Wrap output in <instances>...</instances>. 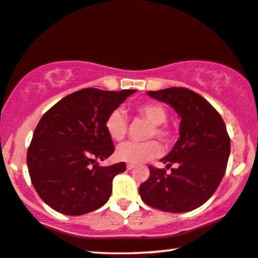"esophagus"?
<instances>
[{"instance_id":"34e87169","label":"esophagus","mask_w":258,"mask_h":258,"mask_svg":"<svg viewBox=\"0 0 258 258\" xmlns=\"http://www.w3.org/2000/svg\"><path fill=\"white\" fill-rule=\"evenodd\" d=\"M135 167H136L135 164H127L126 165V169L127 170H132V169H135Z\"/></svg>"}]
</instances>
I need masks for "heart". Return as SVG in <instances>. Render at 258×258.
I'll return each instance as SVG.
<instances>
[{
	"label": "heart",
	"instance_id": "heart-1",
	"mask_svg": "<svg viewBox=\"0 0 258 258\" xmlns=\"http://www.w3.org/2000/svg\"><path fill=\"white\" fill-rule=\"evenodd\" d=\"M138 114L151 123L147 138L159 139L164 144H171L173 140V131L165 121L167 119V112L163 105L158 102H145L137 107ZM106 131L111 139L120 142L125 138L127 133V121L121 111L115 109L109 113L105 121ZM161 147L156 140H150L146 143H123L118 146L115 151L116 159L130 164H139L147 159L159 156Z\"/></svg>",
	"mask_w": 258,
	"mask_h": 258
}]
</instances>
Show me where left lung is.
Masks as SVG:
<instances>
[{
    "label": "left lung",
    "mask_w": 258,
    "mask_h": 258,
    "mask_svg": "<svg viewBox=\"0 0 258 258\" xmlns=\"http://www.w3.org/2000/svg\"><path fill=\"white\" fill-rule=\"evenodd\" d=\"M180 116L179 139L160 161L170 174L150 165L139 186L144 203L166 212H187L203 205L221 184L230 156V138L222 116L208 100L184 87L150 91Z\"/></svg>",
    "instance_id": "1"
}]
</instances>
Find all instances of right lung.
<instances>
[{
    "label": "right lung",
    "instance_id": "1",
    "mask_svg": "<svg viewBox=\"0 0 258 258\" xmlns=\"http://www.w3.org/2000/svg\"><path fill=\"white\" fill-rule=\"evenodd\" d=\"M136 89L84 88L44 113L27 152V166L40 198L55 211L80 216L101 208L125 163L100 166L114 152L105 121Z\"/></svg>",
    "mask_w": 258,
    "mask_h": 258
}]
</instances>
